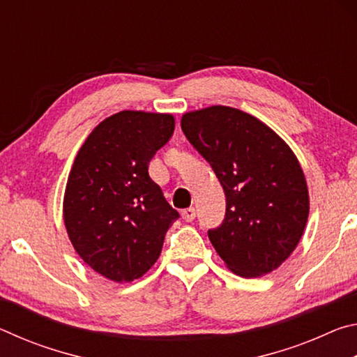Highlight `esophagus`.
<instances>
[{
    "label": "esophagus",
    "instance_id": "esophagus-1",
    "mask_svg": "<svg viewBox=\"0 0 357 357\" xmlns=\"http://www.w3.org/2000/svg\"><path fill=\"white\" fill-rule=\"evenodd\" d=\"M181 217H183L185 222H192L193 219H195V209H193V208L184 209L183 213H181Z\"/></svg>",
    "mask_w": 357,
    "mask_h": 357
}]
</instances>
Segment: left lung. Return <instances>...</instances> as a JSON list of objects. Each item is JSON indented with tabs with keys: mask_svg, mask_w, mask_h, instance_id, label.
Returning <instances> with one entry per match:
<instances>
[{
	"mask_svg": "<svg viewBox=\"0 0 357 357\" xmlns=\"http://www.w3.org/2000/svg\"><path fill=\"white\" fill-rule=\"evenodd\" d=\"M181 128L225 192V219L208 236L227 268L245 279L279 268L299 244L310 209L291 148L263 121L233 107L187 112Z\"/></svg>",
	"mask_w": 357,
	"mask_h": 357,
	"instance_id": "obj_1",
	"label": "left lung"
}]
</instances>
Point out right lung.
<instances>
[{
  "instance_id": "obj_1",
  "label": "right lung",
  "mask_w": 357,
  "mask_h": 357,
  "mask_svg": "<svg viewBox=\"0 0 357 357\" xmlns=\"http://www.w3.org/2000/svg\"><path fill=\"white\" fill-rule=\"evenodd\" d=\"M173 130L170 113L123 110L96 126L75 155L64 192V225L80 258L108 280L146 274L179 217L148 173Z\"/></svg>"
}]
</instances>
